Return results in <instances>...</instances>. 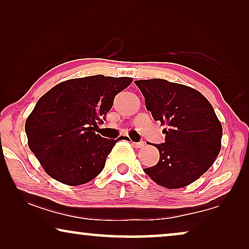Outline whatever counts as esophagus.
Segmentation results:
<instances>
[{
    "label": "esophagus",
    "instance_id": "34e87169",
    "mask_svg": "<svg viewBox=\"0 0 249 249\" xmlns=\"http://www.w3.org/2000/svg\"><path fill=\"white\" fill-rule=\"evenodd\" d=\"M131 145L134 146L135 148H142V147H144L145 146V144L142 142H131Z\"/></svg>",
    "mask_w": 249,
    "mask_h": 249
}]
</instances>
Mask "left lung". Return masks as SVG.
Here are the masks:
<instances>
[{
	"mask_svg": "<svg viewBox=\"0 0 249 249\" xmlns=\"http://www.w3.org/2000/svg\"><path fill=\"white\" fill-rule=\"evenodd\" d=\"M146 108L165 125L158 164L144 169L159 186L182 188L209 170L221 151L222 124L198 90L164 79L136 80Z\"/></svg>",
	"mask_w": 249,
	"mask_h": 249,
	"instance_id": "1",
	"label": "left lung"
}]
</instances>
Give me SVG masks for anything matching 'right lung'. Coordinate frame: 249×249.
Returning a JSON list of instances; mask_svg holds the SVG:
<instances>
[{"instance_id":"obj_1","label":"right lung","mask_w":249,"mask_h":249,"mask_svg":"<svg viewBox=\"0 0 249 249\" xmlns=\"http://www.w3.org/2000/svg\"><path fill=\"white\" fill-rule=\"evenodd\" d=\"M129 77L103 74L74 78L44 94L26 120L28 146L56 181L69 186L89 182L104 169L115 139L96 134L97 124L115 95L131 84Z\"/></svg>"}]
</instances>
